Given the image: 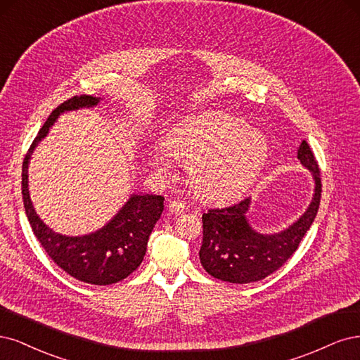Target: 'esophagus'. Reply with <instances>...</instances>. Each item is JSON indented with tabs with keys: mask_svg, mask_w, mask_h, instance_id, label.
Wrapping results in <instances>:
<instances>
[{
	"mask_svg": "<svg viewBox=\"0 0 360 360\" xmlns=\"http://www.w3.org/2000/svg\"><path fill=\"white\" fill-rule=\"evenodd\" d=\"M169 212L172 215H181L185 212V203L181 200H172L169 203Z\"/></svg>",
	"mask_w": 360,
	"mask_h": 360,
	"instance_id": "esophagus-1",
	"label": "esophagus"
}]
</instances>
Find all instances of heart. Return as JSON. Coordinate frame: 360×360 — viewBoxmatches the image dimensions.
Returning <instances> with one entry per match:
<instances>
[{"label":"heart","mask_w":360,"mask_h":360,"mask_svg":"<svg viewBox=\"0 0 360 360\" xmlns=\"http://www.w3.org/2000/svg\"><path fill=\"white\" fill-rule=\"evenodd\" d=\"M166 146L173 158L190 163L188 181L194 191L215 202L245 193L269 153L260 131L223 112H205L179 122L169 133ZM153 165L163 173L172 172V158L163 146L154 149Z\"/></svg>","instance_id":"1"}]
</instances>
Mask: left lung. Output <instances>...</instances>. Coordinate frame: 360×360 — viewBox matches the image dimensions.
<instances>
[{
	"mask_svg": "<svg viewBox=\"0 0 360 360\" xmlns=\"http://www.w3.org/2000/svg\"><path fill=\"white\" fill-rule=\"evenodd\" d=\"M297 158L314 179V194L307 211L283 231L264 235L254 230L247 211L251 199L202 215L203 240L199 251L205 271L221 281L248 284L274 274L293 256L317 215L321 197L320 169L309 145L302 141Z\"/></svg>",
	"mask_w": 360,
	"mask_h": 360,
	"instance_id": "obj_1",
	"label": "left lung"
}]
</instances>
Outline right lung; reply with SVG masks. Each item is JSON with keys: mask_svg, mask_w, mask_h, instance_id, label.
<instances>
[{"mask_svg": "<svg viewBox=\"0 0 360 360\" xmlns=\"http://www.w3.org/2000/svg\"><path fill=\"white\" fill-rule=\"evenodd\" d=\"M100 97L76 96L60 104L44 122L22 165V199L34 235L48 256L63 271L79 281L94 285L115 284L141 266L150 231L165 210V197L133 194L108 224L84 236L56 233L43 223L34 210L28 190V165L36 146L48 136L61 113L94 108Z\"/></svg>", "mask_w": 360, "mask_h": 360, "instance_id": "right-lung-1", "label": "right lung"}]
</instances>
